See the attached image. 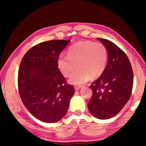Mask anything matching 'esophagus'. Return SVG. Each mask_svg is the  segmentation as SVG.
Returning <instances> with one entry per match:
<instances>
[{
  "mask_svg": "<svg viewBox=\"0 0 146 146\" xmlns=\"http://www.w3.org/2000/svg\"><path fill=\"white\" fill-rule=\"evenodd\" d=\"M81 87H82V86H75V90L76 91H78L79 90H80Z\"/></svg>",
  "mask_w": 146,
  "mask_h": 146,
  "instance_id": "esophagus-1",
  "label": "esophagus"
}]
</instances>
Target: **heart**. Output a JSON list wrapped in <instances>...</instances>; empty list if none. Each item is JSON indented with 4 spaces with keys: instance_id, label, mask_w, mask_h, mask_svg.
I'll return each mask as SVG.
<instances>
[{
    "instance_id": "heart-1",
    "label": "heart",
    "mask_w": 146,
    "mask_h": 146,
    "mask_svg": "<svg viewBox=\"0 0 146 146\" xmlns=\"http://www.w3.org/2000/svg\"><path fill=\"white\" fill-rule=\"evenodd\" d=\"M108 57V49L102 43L90 41L76 42L68 49V55H62L58 59V69L65 76H70L77 68L79 70L70 79L71 84L81 85L91 78L103 73Z\"/></svg>"
}]
</instances>
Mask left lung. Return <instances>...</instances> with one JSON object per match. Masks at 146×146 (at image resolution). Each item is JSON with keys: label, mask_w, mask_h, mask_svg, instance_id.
I'll list each match as a JSON object with an SVG mask.
<instances>
[{"label": "left lung", "mask_w": 146, "mask_h": 146, "mask_svg": "<svg viewBox=\"0 0 146 146\" xmlns=\"http://www.w3.org/2000/svg\"><path fill=\"white\" fill-rule=\"evenodd\" d=\"M97 39L107 48L108 60L103 73L90 86L93 95L88 108L94 117L106 120L117 115L129 100L133 72L129 58L122 49L110 40Z\"/></svg>", "instance_id": "left-lung-1"}]
</instances>
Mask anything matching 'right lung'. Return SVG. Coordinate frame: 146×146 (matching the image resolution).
<instances>
[{
  "mask_svg": "<svg viewBox=\"0 0 146 146\" xmlns=\"http://www.w3.org/2000/svg\"><path fill=\"white\" fill-rule=\"evenodd\" d=\"M70 40L41 42L28 51L20 64L18 88L24 105L34 117L47 123L58 122L68 111L73 86L58 68V59Z\"/></svg>",
  "mask_w": 146,
  "mask_h": 146,
  "instance_id": "obj_1",
  "label": "right lung"
}]
</instances>
